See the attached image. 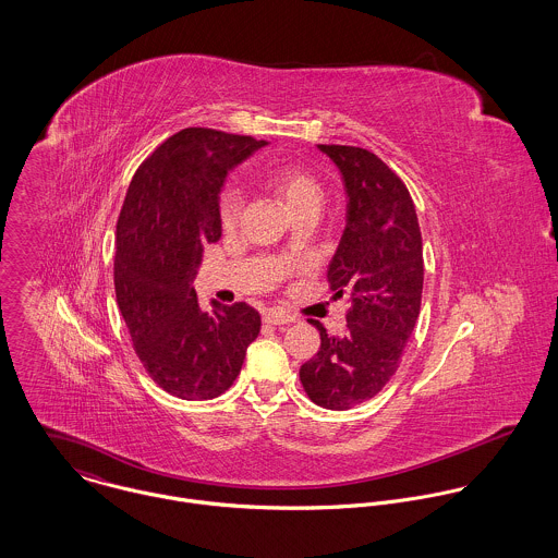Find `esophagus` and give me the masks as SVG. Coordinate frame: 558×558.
<instances>
[{
    "label": "esophagus",
    "instance_id": "esophagus-1",
    "mask_svg": "<svg viewBox=\"0 0 558 558\" xmlns=\"http://www.w3.org/2000/svg\"><path fill=\"white\" fill-rule=\"evenodd\" d=\"M294 316H290V314H286V312H281V310H268L266 314H264V322H268V324H290V322H294Z\"/></svg>",
    "mask_w": 558,
    "mask_h": 558
}]
</instances>
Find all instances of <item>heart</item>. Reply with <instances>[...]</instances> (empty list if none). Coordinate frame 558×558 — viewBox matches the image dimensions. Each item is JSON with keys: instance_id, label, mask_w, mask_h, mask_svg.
Wrapping results in <instances>:
<instances>
[{"instance_id": "b5f03b06", "label": "heart", "mask_w": 558, "mask_h": 558, "mask_svg": "<svg viewBox=\"0 0 558 558\" xmlns=\"http://www.w3.org/2000/svg\"><path fill=\"white\" fill-rule=\"evenodd\" d=\"M266 182L281 195L286 206L294 213L307 204H322V186L318 180L299 165H272L264 173ZM242 191L230 184L219 197V219L226 230H232L242 210Z\"/></svg>"}]
</instances>
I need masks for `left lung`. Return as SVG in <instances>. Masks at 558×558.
I'll return each instance as SVG.
<instances>
[{
	"label": "left lung",
	"mask_w": 558,
	"mask_h": 558,
	"mask_svg": "<svg viewBox=\"0 0 558 558\" xmlns=\"http://www.w3.org/2000/svg\"><path fill=\"white\" fill-rule=\"evenodd\" d=\"M341 173L345 230L328 264L337 296L348 294V328L328 335L319 322L318 354L301 367L314 403L348 410L383 391L398 372L421 312L423 242L405 184L374 153L324 146Z\"/></svg>",
	"instance_id": "obj_1"
}]
</instances>
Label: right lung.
I'll list each match as a JSON object with an SVG mask.
<instances>
[{
  "label": "right lung",
  "mask_w": 558,
  "mask_h": 558,
  "mask_svg": "<svg viewBox=\"0 0 558 558\" xmlns=\"http://www.w3.org/2000/svg\"><path fill=\"white\" fill-rule=\"evenodd\" d=\"M266 142L184 129L140 165L116 228L113 283L135 352L162 391L180 399L226 393L259 335L246 303L202 310L193 279L204 246L221 239L219 193L232 167Z\"/></svg>",
  "instance_id": "1"
}]
</instances>
